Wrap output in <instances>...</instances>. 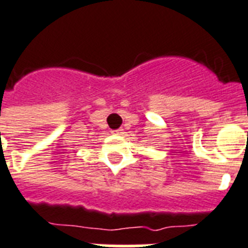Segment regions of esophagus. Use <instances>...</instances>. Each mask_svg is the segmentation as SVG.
I'll return each mask as SVG.
<instances>
[{"instance_id":"1","label":"esophagus","mask_w":248,"mask_h":248,"mask_svg":"<svg viewBox=\"0 0 248 248\" xmlns=\"http://www.w3.org/2000/svg\"><path fill=\"white\" fill-rule=\"evenodd\" d=\"M112 135H115V136H121V135H124V130H113L112 131Z\"/></svg>"}]
</instances>
